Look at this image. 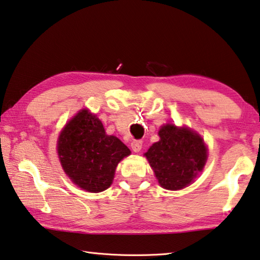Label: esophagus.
<instances>
[{"mask_svg": "<svg viewBox=\"0 0 260 260\" xmlns=\"http://www.w3.org/2000/svg\"><path fill=\"white\" fill-rule=\"evenodd\" d=\"M142 144H143L142 141H140V140H134L133 142L131 143L132 150H133L134 152H140L141 149H142Z\"/></svg>", "mask_w": 260, "mask_h": 260, "instance_id": "esophagus-1", "label": "esophagus"}]
</instances>
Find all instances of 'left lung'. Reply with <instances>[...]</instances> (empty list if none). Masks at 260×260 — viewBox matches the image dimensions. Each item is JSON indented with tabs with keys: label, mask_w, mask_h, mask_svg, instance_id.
<instances>
[{
	"label": "left lung",
	"mask_w": 260,
	"mask_h": 260,
	"mask_svg": "<svg viewBox=\"0 0 260 260\" xmlns=\"http://www.w3.org/2000/svg\"><path fill=\"white\" fill-rule=\"evenodd\" d=\"M160 140L145 152L158 182L167 190H181L202 171L207 160L204 141L194 132L167 124Z\"/></svg>",
	"instance_id": "obj_1"
}]
</instances>
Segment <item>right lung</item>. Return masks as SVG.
I'll return each instance as SVG.
<instances>
[{
    "label": "right lung",
    "instance_id": "add662e5",
    "mask_svg": "<svg viewBox=\"0 0 260 260\" xmlns=\"http://www.w3.org/2000/svg\"><path fill=\"white\" fill-rule=\"evenodd\" d=\"M58 153L70 179L83 190L95 193L111 185L118 162L131 151L116 136L106 134L96 116L83 109L61 132Z\"/></svg>",
    "mask_w": 260,
    "mask_h": 260
}]
</instances>
